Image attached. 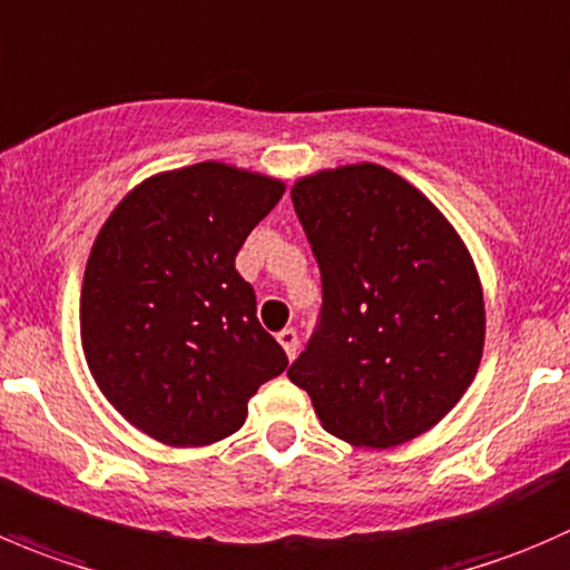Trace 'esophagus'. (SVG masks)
I'll use <instances>...</instances> for the list:
<instances>
[{"label":"esophagus","mask_w":570,"mask_h":570,"mask_svg":"<svg viewBox=\"0 0 570 570\" xmlns=\"http://www.w3.org/2000/svg\"><path fill=\"white\" fill-rule=\"evenodd\" d=\"M278 342H281V347H284V351H286V356H289V358L297 356V345H301V340H297V331L295 328H284V331H281Z\"/></svg>","instance_id":"esophagus-1"}]
</instances>
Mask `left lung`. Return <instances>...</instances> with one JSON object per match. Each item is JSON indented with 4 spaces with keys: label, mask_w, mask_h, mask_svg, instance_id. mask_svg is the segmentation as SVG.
Segmentation results:
<instances>
[{
    "label": "left lung",
    "mask_w": 570,
    "mask_h": 570,
    "mask_svg": "<svg viewBox=\"0 0 570 570\" xmlns=\"http://www.w3.org/2000/svg\"><path fill=\"white\" fill-rule=\"evenodd\" d=\"M292 203L323 275V320L289 381L328 434L395 449L476 379L484 292L471 250L417 186L381 164L303 175Z\"/></svg>",
    "instance_id": "8db88e82"
}]
</instances>
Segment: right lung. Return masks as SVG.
I'll return each instance as SVG.
<instances>
[{
	"label": "right lung",
	"mask_w": 570,
	"mask_h": 570,
	"mask_svg": "<svg viewBox=\"0 0 570 570\" xmlns=\"http://www.w3.org/2000/svg\"><path fill=\"white\" fill-rule=\"evenodd\" d=\"M286 184L223 161L132 186L94 239L80 295L88 370L116 412L173 449L239 432L247 401L286 370L236 273Z\"/></svg>",
	"instance_id": "1"
}]
</instances>
